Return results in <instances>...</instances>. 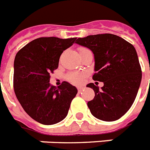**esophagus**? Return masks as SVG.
Segmentation results:
<instances>
[{"label":"esophagus","mask_w":150,"mask_h":150,"mask_svg":"<svg viewBox=\"0 0 150 150\" xmlns=\"http://www.w3.org/2000/svg\"><path fill=\"white\" fill-rule=\"evenodd\" d=\"M77 90H78L79 92H81L83 90V87H77Z\"/></svg>","instance_id":"34e87169"}]
</instances>
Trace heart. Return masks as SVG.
I'll list each match as a JSON object with an SVG mask.
<instances>
[{
	"mask_svg": "<svg viewBox=\"0 0 150 150\" xmlns=\"http://www.w3.org/2000/svg\"><path fill=\"white\" fill-rule=\"evenodd\" d=\"M84 50H87V49L83 47L79 48V52ZM83 78H84V74H82V73H80V72L70 73L69 74H68L67 76L68 80L71 83H74V84H81V83H82L83 81Z\"/></svg>",
	"mask_w": 150,
	"mask_h": 150,
	"instance_id": "b5f03b06",
	"label": "heart"
}]
</instances>
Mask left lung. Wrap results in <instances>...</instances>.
Segmentation results:
<instances>
[{
    "mask_svg": "<svg viewBox=\"0 0 150 150\" xmlns=\"http://www.w3.org/2000/svg\"><path fill=\"white\" fill-rule=\"evenodd\" d=\"M76 44L94 55V81L104 83L101 89L93 83L94 98L87 102L91 114L105 122L122 117L133 104L142 80V69L136 49L131 43L113 34L78 38Z\"/></svg>",
    "mask_w": 150,
    "mask_h": 150,
    "instance_id": "left-lung-1",
    "label": "left lung"
}]
</instances>
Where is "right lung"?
<instances>
[{"label": "right lung", "mask_w": 150, "mask_h": 150, "mask_svg": "<svg viewBox=\"0 0 150 150\" xmlns=\"http://www.w3.org/2000/svg\"><path fill=\"white\" fill-rule=\"evenodd\" d=\"M76 39L42 37L28 43L15 56V95L26 113L41 124L63 120L77 94L76 87L66 81L58 87L50 83V74L58 68L61 54Z\"/></svg>", "instance_id": "right-lung-1"}]
</instances>
